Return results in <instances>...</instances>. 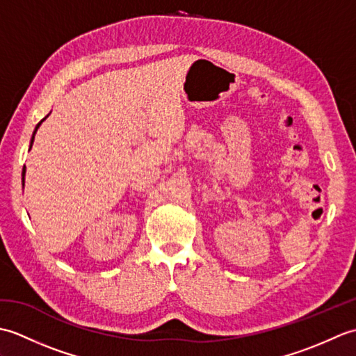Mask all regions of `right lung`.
I'll use <instances>...</instances> for the list:
<instances>
[{
  "label": "right lung",
  "instance_id": "add662e5",
  "mask_svg": "<svg viewBox=\"0 0 356 356\" xmlns=\"http://www.w3.org/2000/svg\"><path fill=\"white\" fill-rule=\"evenodd\" d=\"M45 118H49V115L45 116ZM45 118L41 120L40 124H38V125L35 127V131H33V134H32V139H30V147H29V149L32 148V145H33V140H35V134H36V131H38V128H40V125H41V124L44 122V120H45ZM24 177H26V166H24V170H22V186H24Z\"/></svg>",
  "mask_w": 356,
  "mask_h": 356
}]
</instances>
